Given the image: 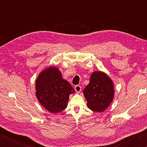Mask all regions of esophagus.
Here are the masks:
<instances>
[{
    "mask_svg": "<svg viewBox=\"0 0 147 147\" xmlns=\"http://www.w3.org/2000/svg\"><path fill=\"white\" fill-rule=\"evenodd\" d=\"M74 90H76V92L77 93H80V92H81V90H82L81 86H80V85H76L75 87H74Z\"/></svg>",
    "mask_w": 147,
    "mask_h": 147,
    "instance_id": "obj_1",
    "label": "esophagus"
}]
</instances>
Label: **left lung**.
<instances>
[{"label":"left lung","mask_w":147,"mask_h":147,"mask_svg":"<svg viewBox=\"0 0 147 147\" xmlns=\"http://www.w3.org/2000/svg\"><path fill=\"white\" fill-rule=\"evenodd\" d=\"M114 88L113 80L105 72H93L90 82L83 90L87 107L95 112L104 111L114 99Z\"/></svg>","instance_id":"1"}]
</instances>
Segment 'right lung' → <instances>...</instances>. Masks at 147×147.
Returning <instances> with one entry per match:
<instances>
[{"mask_svg":"<svg viewBox=\"0 0 147 147\" xmlns=\"http://www.w3.org/2000/svg\"><path fill=\"white\" fill-rule=\"evenodd\" d=\"M35 90L39 102L52 113L64 110L69 96L75 92L55 66H48L40 72L36 80Z\"/></svg>","mask_w":147,"mask_h":147,"instance_id":"1","label":"right lung"}]
</instances>
